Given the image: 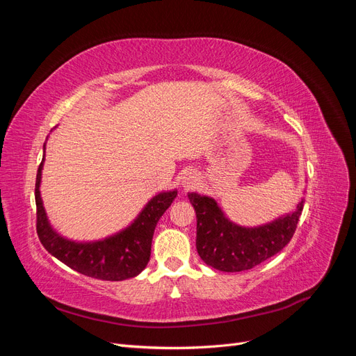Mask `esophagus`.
I'll return each instance as SVG.
<instances>
[{
    "label": "esophagus",
    "mask_w": 356,
    "mask_h": 356,
    "mask_svg": "<svg viewBox=\"0 0 356 356\" xmlns=\"http://www.w3.org/2000/svg\"><path fill=\"white\" fill-rule=\"evenodd\" d=\"M197 174L196 172H193V170H186L184 174H182V177H181V184H182V187L184 188H191V187H195L196 184H197Z\"/></svg>",
    "instance_id": "esophagus-1"
}]
</instances>
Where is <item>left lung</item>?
<instances>
[{
  "label": "left lung",
  "instance_id": "left-lung-1",
  "mask_svg": "<svg viewBox=\"0 0 356 356\" xmlns=\"http://www.w3.org/2000/svg\"><path fill=\"white\" fill-rule=\"evenodd\" d=\"M196 211V248L202 260L220 272H243L282 251L293 238L305 199L293 212L257 227H243L225 217L209 196L188 193Z\"/></svg>",
  "mask_w": 356,
  "mask_h": 356
}]
</instances>
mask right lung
Here are the masks:
<instances>
[{
    "mask_svg": "<svg viewBox=\"0 0 356 356\" xmlns=\"http://www.w3.org/2000/svg\"><path fill=\"white\" fill-rule=\"evenodd\" d=\"M44 156L37 172L35 203H37V233L42 246L59 261L72 270L101 281H124L141 273L149 261L154 229L161 215L175 200L178 191H161L149 199L138 217L126 229L108 238L77 242L71 241L51 227L41 199V175Z\"/></svg>",
    "mask_w": 356,
    "mask_h": 356,
    "instance_id": "1",
    "label": "right lung"
}]
</instances>
